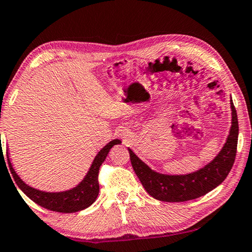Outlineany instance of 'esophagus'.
Wrapping results in <instances>:
<instances>
[{"instance_id":"1","label":"esophagus","mask_w":252,"mask_h":252,"mask_svg":"<svg viewBox=\"0 0 252 252\" xmlns=\"http://www.w3.org/2000/svg\"><path fill=\"white\" fill-rule=\"evenodd\" d=\"M121 137L123 138L124 143H126V142H127V135H124V134H122V135H121Z\"/></svg>"}]
</instances>
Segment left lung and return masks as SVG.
<instances>
[{
	"label": "left lung",
	"mask_w": 252,
	"mask_h": 252,
	"mask_svg": "<svg viewBox=\"0 0 252 252\" xmlns=\"http://www.w3.org/2000/svg\"><path fill=\"white\" fill-rule=\"evenodd\" d=\"M230 107L231 127L226 143L213 160L192 173L180 175L159 173L152 169L128 148L135 174L149 195L157 200L166 202L187 201L206 195L226 179L235 162L239 134L237 112L231 98Z\"/></svg>",
	"instance_id": "1"
}]
</instances>
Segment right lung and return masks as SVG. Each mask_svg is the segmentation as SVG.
I'll return each instance as SVG.
<instances>
[{"instance_id":"obj_1","label":"right lung","mask_w":252,"mask_h":252,"mask_svg":"<svg viewBox=\"0 0 252 252\" xmlns=\"http://www.w3.org/2000/svg\"><path fill=\"white\" fill-rule=\"evenodd\" d=\"M119 144H122L121 139H113L108 144H106L95 156L90 169L86 173L85 177L82 179V182L77 184L75 187L63 191H44L26 184L17 175L14 167H13L8 152H6L7 162L16 185L35 204H37L43 207V208H46L48 210L57 211V213H76V211L86 209L87 207L93 205V202L96 200L99 192V167L106 159V157H107L112 147Z\"/></svg>"}]
</instances>
